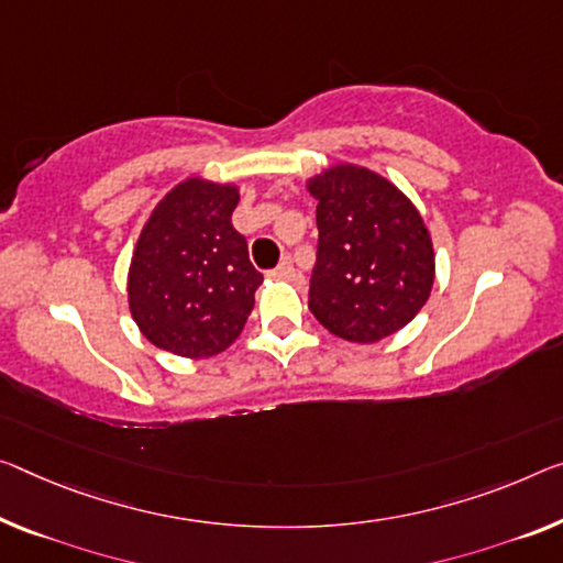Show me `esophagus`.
<instances>
[{"mask_svg":"<svg viewBox=\"0 0 563 563\" xmlns=\"http://www.w3.org/2000/svg\"><path fill=\"white\" fill-rule=\"evenodd\" d=\"M272 276H276V279H291V276H297V269H294L291 258H289V256H284V258H282V264L276 266V269L272 272Z\"/></svg>","mask_w":563,"mask_h":563,"instance_id":"obj_1","label":"esophagus"}]
</instances>
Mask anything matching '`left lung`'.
Returning <instances> with one entry per match:
<instances>
[{"mask_svg":"<svg viewBox=\"0 0 563 563\" xmlns=\"http://www.w3.org/2000/svg\"><path fill=\"white\" fill-rule=\"evenodd\" d=\"M317 262L309 309L342 340L369 344L402 330L430 297L435 256L420 213L377 173L334 166L309 180Z\"/></svg>","mask_w":563,"mask_h":563,"instance_id":"8db88e82","label":"left lung"}]
</instances>
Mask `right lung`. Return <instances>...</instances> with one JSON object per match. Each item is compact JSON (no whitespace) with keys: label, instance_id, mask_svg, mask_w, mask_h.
Instances as JSON below:
<instances>
[{"label":"right lung","instance_id":"add662e5","mask_svg":"<svg viewBox=\"0 0 563 563\" xmlns=\"http://www.w3.org/2000/svg\"><path fill=\"white\" fill-rule=\"evenodd\" d=\"M236 203L233 186L188 178L155 206L128 274L133 319L155 347L211 357L244 330L264 276L231 223Z\"/></svg>","mask_w":563,"mask_h":563}]
</instances>
